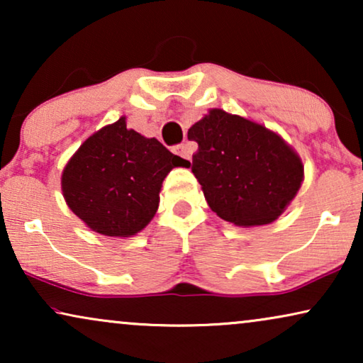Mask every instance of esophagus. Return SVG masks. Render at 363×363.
<instances>
[{"label":"esophagus","instance_id":"34e87169","mask_svg":"<svg viewBox=\"0 0 363 363\" xmlns=\"http://www.w3.org/2000/svg\"><path fill=\"white\" fill-rule=\"evenodd\" d=\"M173 152H175L177 155L185 158V160H190V158H191V153H190V150H188V147L185 145V143H182V145H177L175 148H173Z\"/></svg>","mask_w":363,"mask_h":363}]
</instances>
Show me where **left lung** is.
Returning <instances> with one entry per match:
<instances>
[{
  "mask_svg": "<svg viewBox=\"0 0 363 363\" xmlns=\"http://www.w3.org/2000/svg\"><path fill=\"white\" fill-rule=\"evenodd\" d=\"M188 138L198 143L190 167L208 206L235 226L277 220L304 182L299 153L279 133L246 117L210 108Z\"/></svg>",
  "mask_w": 363,
  "mask_h": 363,
  "instance_id": "8db88e82",
  "label": "left lung"
}]
</instances>
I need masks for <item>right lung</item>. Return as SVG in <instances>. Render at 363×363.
<instances>
[{
  "mask_svg": "<svg viewBox=\"0 0 363 363\" xmlns=\"http://www.w3.org/2000/svg\"><path fill=\"white\" fill-rule=\"evenodd\" d=\"M175 167H190L157 138L127 128L125 116L92 133L62 170L67 206L89 230L130 238L155 216L162 183Z\"/></svg>",
  "mask_w": 363,
  "mask_h": 363,
  "instance_id": "add662e5",
  "label": "right lung"
}]
</instances>
